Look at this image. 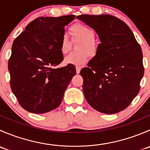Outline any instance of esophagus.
<instances>
[{
    "instance_id": "obj_1",
    "label": "esophagus",
    "mask_w": 150,
    "mask_h": 150,
    "mask_svg": "<svg viewBox=\"0 0 150 150\" xmlns=\"http://www.w3.org/2000/svg\"><path fill=\"white\" fill-rule=\"evenodd\" d=\"M81 67L77 66V67H76V73H77V74L80 73V71H81Z\"/></svg>"
}]
</instances>
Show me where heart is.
I'll return each mask as SVG.
<instances>
[{
	"label": "heart",
	"instance_id": "b5f03b06",
	"mask_svg": "<svg viewBox=\"0 0 150 150\" xmlns=\"http://www.w3.org/2000/svg\"><path fill=\"white\" fill-rule=\"evenodd\" d=\"M71 33L74 37L79 38L83 40V43L79 47L80 52L71 53L64 59V62L67 64L81 66L84 64L88 60L87 51L91 56H93L96 52V46L94 43L95 34L93 30L89 27L81 23L72 25L69 28ZM70 43L67 35H64L60 41V50L62 53L66 54L69 51Z\"/></svg>",
	"mask_w": 150,
	"mask_h": 150
}]
</instances>
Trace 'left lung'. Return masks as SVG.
I'll use <instances>...</instances> for the list:
<instances>
[{
  "label": "left lung",
  "mask_w": 150,
  "mask_h": 150,
  "mask_svg": "<svg viewBox=\"0 0 150 150\" xmlns=\"http://www.w3.org/2000/svg\"><path fill=\"white\" fill-rule=\"evenodd\" d=\"M76 18L93 28L101 41L95 57L81 70L86 101L105 114L125 110L139 92L144 72L140 45L129 27L115 16L83 14Z\"/></svg>",
  "instance_id": "1"
}]
</instances>
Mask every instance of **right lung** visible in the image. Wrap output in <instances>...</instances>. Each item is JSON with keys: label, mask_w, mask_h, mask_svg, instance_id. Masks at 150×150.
I'll use <instances>...</instances> for the list:
<instances>
[{"label": "right lung", "mask_w": 150, "mask_h": 150, "mask_svg": "<svg viewBox=\"0 0 150 150\" xmlns=\"http://www.w3.org/2000/svg\"><path fill=\"white\" fill-rule=\"evenodd\" d=\"M75 18L38 17L13 40L8 64L11 88L21 107L30 112L43 114L58 107L76 74L72 64L53 68L63 61L60 41L64 28Z\"/></svg>", "instance_id": "add662e5"}]
</instances>
